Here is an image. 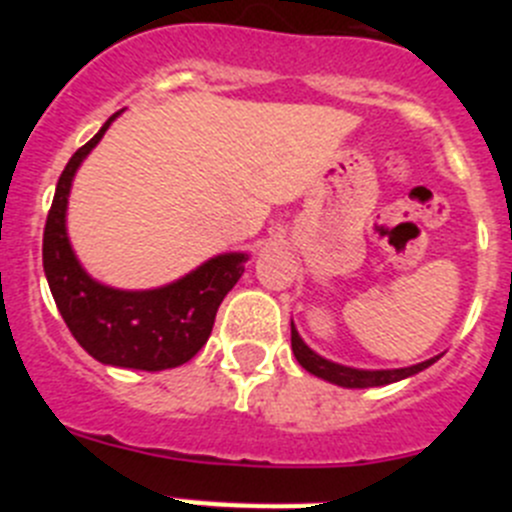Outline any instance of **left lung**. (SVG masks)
Listing matches in <instances>:
<instances>
[{
	"label": "left lung",
	"instance_id": "8db88e82",
	"mask_svg": "<svg viewBox=\"0 0 512 512\" xmlns=\"http://www.w3.org/2000/svg\"><path fill=\"white\" fill-rule=\"evenodd\" d=\"M292 351H295V359L300 361L305 372L315 374V377L325 379L330 384H338V387H346V390H366V387H384V384L400 382V379L413 377V374L423 372V369H428V366L441 359V356H433V359L420 361V364L413 366H402V369H354V366L336 364V361L320 356L318 351H312L297 333L295 323H292Z\"/></svg>",
	"mask_w": 512,
	"mask_h": 512
}]
</instances>
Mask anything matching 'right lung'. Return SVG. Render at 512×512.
Here are the masks:
<instances>
[{
	"mask_svg": "<svg viewBox=\"0 0 512 512\" xmlns=\"http://www.w3.org/2000/svg\"><path fill=\"white\" fill-rule=\"evenodd\" d=\"M117 115L71 156L58 179L43 230V269L61 318L89 356L120 369L164 372L187 364L205 346L217 307L246 271L248 253H217L156 289H117L89 277L71 248L66 210L76 171Z\"/></svg>",
	"mask_w": 512,
	"mask_h": 512,
	"instance_id": "add662e5",
	"label": "right lung"
}]
</instances>
